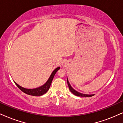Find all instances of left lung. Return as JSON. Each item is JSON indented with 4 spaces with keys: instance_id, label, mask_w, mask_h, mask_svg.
Wrapping results in <instances>:
<instances>
[{
    "instance_id": "8db88e82",
    "label": "left lung",
    "mask_w": 123,
    "mask_h": 123,
    "mask_svg": "<svg viewBox=\"0 0 123 123\" xmlns=\"http://www.w3.org/2000/svg\"><path fill=\"white\" fill-rule=\"evenodd\" d=\"M67 82H68V86H69V88L70 91L73 94L75 95L78 96H83V97H90V96H92L94 95V94H92V95L83 94H81V93L78 92V91H75V90L73 89V88H72V87H71V85H70L69 80H68V79H67Z\"/></svg>"
}]
</instances>
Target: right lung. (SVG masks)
<instances>
[{"instance_id": "obj_1", "label": "right lung", "mask_w": 123, "mask_h": 123, "mask_svg": "<svg viewBox=\"0 0 123 123\" xmlns=\"http://www.w3.org/2000/svg\"><path fill=\"white\" fill-rule=\"evenodd\" d=\"M60 69V67H58V68H57L56 69L54 70L52 72V74H51L50 77H49V78L48 79L47 82H46L44 85L39 87L33 88V89H28V88L22 87L19 86L18 84H17L15 82V83L16 84V86L18 87V88H19L20 90H21L23 92L25 93V94H27L28 95H32V96L43 95L45 94L48 90H49L51 85V83H52L53 79L54 78V75H55V73H57V71H58Z\"/></svg>"}]
</instances>
